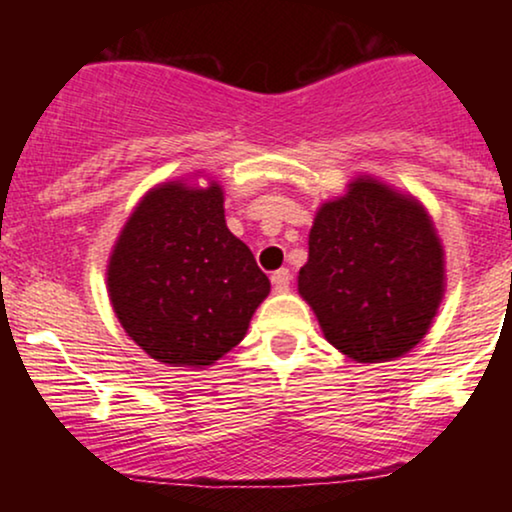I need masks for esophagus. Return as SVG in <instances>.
Wrapping results in <instances>:
<instances>
[{
	"label": "esophagus",
	"mask_w": 512,
	"mask_h": 512,
	"mask_svg": "<svg viewBox=\"0 0 512 512\" xmlns=\"http://www.w3.org/2000/svg\"><path fill=\"white\" fill-rule=\"evenodd\" d=\"M272 284L279 293L289 291V286H291V272H289V269H279V272H274L272 274Z\"/></svg>",
	"instance_id": "34e87169"
}]
</instances>
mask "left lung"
<instances>
[{
  "mask_svg": "<svg viewBox=\"0 0 512 512\" xmlns=\"http://www.w3.org/2000/svg\"><path fill=\"white\" fill-rule=\"evenodd\" d=\"M298 293L334 349L358 363L409 354L445 296V250L409 192L358 175L317 209Z\"/></svg>",
  "mask_w": 512,
  "mask_h": 512,
  "instance_id": "left-lung-1",
  "label": "left lung"
}]
</instances>
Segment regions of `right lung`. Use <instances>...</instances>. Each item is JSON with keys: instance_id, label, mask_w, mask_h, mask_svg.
Segmentation results:
<instances>
[{"instance_id": "right-lung-1", "label": "right lung", "mask_w": 512, "mask_h": 512, "mask_svg": "<svg viewBox=\"0 0 512 512\" xmlns=\"http://www.w3.org/2000/svg\"><path fill=\"white\" fill-rule=\"evenodd\" d=\"M105 286L134 344L158 363L192 370L243 342L272 289L228 231L223 185L199 170L139 199L110 250Z\"/></svg>"}]
</instances>
